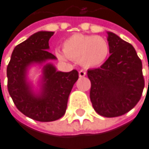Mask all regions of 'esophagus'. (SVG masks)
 <instances>
[{
    "label": "esophagus",
    "instance_id": "1",
    "mask_svg": "<svg viewBox=\"0 0 149 149\" xmlns=\"http://www.w3.org/2000/svg\"><path fill=\"white\" fill-rule=\"evenodd\" d=\"M86 71L85 70H80L79 71V77L80 78H83V77H85L86 76Z\"/></svg>",
    "mask_w": 149,
    "mask_h": 149
}]
</instances>
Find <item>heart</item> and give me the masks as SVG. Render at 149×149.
Here are the masks:
<instances>
[{
    "label": "heart",
    "mask_w": 149,
    "mask_h": 149,
    "mask_svg": "<svg viewBox=\"0 0 149 149\" xmlns=\"http://www.w3.org/2000/svg\"><path fill=\"white\" fill-rule=\"evenodd\" d=\"M62 50L55 51L56 56L61 60L79 61L85 67H95L105 61L109 45L103 37L93 35L74 34L62 44Z\"/></svg>",
    "instance_id": "obj_1"
}]
</instances>
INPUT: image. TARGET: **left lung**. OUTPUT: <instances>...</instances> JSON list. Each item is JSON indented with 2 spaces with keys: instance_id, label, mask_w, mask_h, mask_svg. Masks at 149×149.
I'll return each mask as SVG.
<instances>
[{
  "instance_id": "obj_1",
  "label": "left lung",
  "mask_w": 149,
  "mask_h": 149,
  "mask_svg": "<svg viewBox=\"0 0 149 149\" xmlns=\"http://www.w3.org/2000/svg\"><path fill=\"white\" fill-rule=\"evenodd\" d=\"M107 35L111 55L100 68L88 70V77L95 111L111 118L125 114L138 104L145 80L134 47L112 32Z\"/></svg>"
}]
</instances>
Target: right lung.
<instances>
[{"label":"right lung","mask_w":149,"mask_h":149,"mask_svg":"<svg viewBox=\"0 0 149 149\" xmlns=\"http://www.w3.org/2000/svg\"><path fill=\"white\" fill-rule=\"evenodd\" d=\"M54 32L39 31L18 45L7 67L8 91L16 107L26 116L38 122H53L65 114L70 93L79 72L57 71L51 63L43 67L41 88L35 93L26 79L27 69L56 57L48 52Z\"/></svg>","instance_id":"obj_1"}]
</instances>
